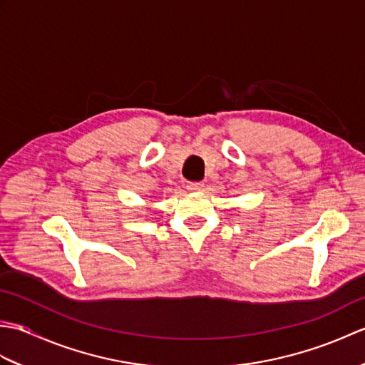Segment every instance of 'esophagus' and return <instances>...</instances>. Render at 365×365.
<instances>
[{"label": "esophagus", "mask_w": 365, "mask_h": 365, "mask_svg": "<svg viewBox=\"0 0 365 365\" xmlns=\"http://www.w3.org/2000/svg\"><path fill=\"white\" fill-rule=\"evenodd\" d=\"M202 188H204L202 182H188L187 183V190H190V191H200Z\"/></svg>", "instance_id": "34e87169"}]
</instances>
